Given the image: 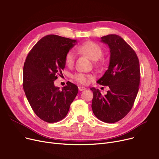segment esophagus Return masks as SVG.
Returning a JSON list of instances; mask_svg holds the SVG:
<instances>
[{"mask_svg":"<svg viewBox=\"0 0 159 159\" xmlns=\"http://www.w3.org/2000/svg\"><path fill=\"white\" fill-rule=\"evenodd\" d=\"M79 91H84V90H85V89H86V88H85L84 87H83V86H79Z\"/></svg>","mask_w":159,"mask_h":159,"instance_id":"34e87169","label":"esophagus"}]
</instances>
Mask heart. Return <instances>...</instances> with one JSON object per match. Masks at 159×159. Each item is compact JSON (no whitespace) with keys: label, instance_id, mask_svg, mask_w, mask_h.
Segmentation results:
<instances>
[{"label":"heart","instance_id":"b5f03b06","mask_svg":"<svg viewBox=\"0 0 159 159\" xmlns=\"http://www.w3.org/2000/svg\"><path fill=\"white\" fill-rule=\"evenodd\" d=\"M78 50L82 53L88 56L93 61L98 60L102 57L103 53L102 48L93 41L85 42L78 47ZM75 57H76V53H75V51H73V49L69 50L66 53L64 57L66 65L69 67L72 66L74 64ZM73 78L74 80L82 84H86L89 82V80L93 79V77L88 74L77 73L73 75Z\"/></svg>","mask_w":159,"mask_h":159}]
</instances>
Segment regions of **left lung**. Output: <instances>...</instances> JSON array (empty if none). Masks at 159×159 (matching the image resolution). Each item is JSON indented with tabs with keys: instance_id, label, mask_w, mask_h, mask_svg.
<instances>
[{
	"instance_id": "8db88e82",
	"label": "left lung",
	"mask_w": 159,
	"mask_h": 159,
	"mask_svg": "<svg viewBox=\"0 0 159 159\" xmlns=\"http://www.w3.org/2000/svg\"><path fill=\"white\" fill-rule=\"evenodd\" d=\"M101 42L110 48V60L108 69L97 83L108 86L109 90L102 95L99 89L91 88V107L97 119L115 123L123 119L134 104L140 84L139 61L134 50L120 36H104Z\"/></svg>"
}]
</instances>
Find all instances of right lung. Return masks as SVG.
<instances>
[{"label": "right lung", "mask_w": 159, "mask_h": 159, "mask_svg": "<svg viewBox=\"0 0 159 159\" xmlns=\"http://www.w3.org/2000/svg\"><path fill=\"white\" fill-rule=\"evenodd\" d=\"M77 43L55 35L42 38L29 52L23 68V88L33 111L43 120L53 123L62 120L78 93L70 82L61 90L54 85L57 75L62 74L64 57Z\"/></svg>", "instance_id": "1"}]
</instances>
